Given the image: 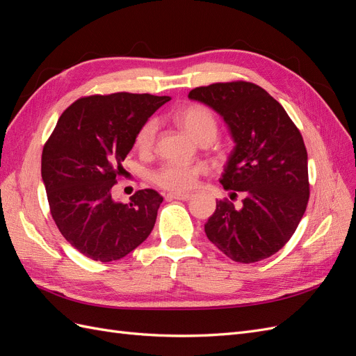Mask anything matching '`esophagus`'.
I'll list each match as a JSON object with an SVG mask.
<instances>
[{"label":"esophagus","mask_w":356,"mask_h":356,"mask_svg":"<svg viewBox=\"0 0 356 356\" xmlns=\"http://www.w3.org/2000/svg\"><path fill=\"white\" fill-rule=\"evenodd\" d=\"M191 193H169L168 199H178V200H188L191 199Z\"/></svg>","instance_id":"esophagus-1"}]
</instances>
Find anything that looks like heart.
Returning <instances> with one entry per match:
<instances>
[{
	"instance_id": "b5f03b06",
	"label": "heart",
	"mask_w": 356,
	"mask_h": 356,
	"mask_svg": "<svg viewBox=\"0 0 356 356\" xmlns=\"http://www.w3.org/2000/svg\"><path fill=\"white\" fill-rule=\"evenodd\" d=\"M175 123L195 138L197 143H212L218 134V120L208 106L200 104L187 105L175 113ZM159 126L156 120L145 122L135 136V147L138 152L148 153L154 147ZM203 172L202 166L186 165L178 161H168L153 172V181L165 190L187 191L196 184L199 175Z\"/></svg>"
}]
</instances>
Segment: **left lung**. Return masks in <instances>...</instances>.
I'll return each mask as SVG.
<instances>
[{"instance_id": "obj_1", "label": "left lung", "mask_w": 356, "mask_h": 356, "mask_svg": "<svg viewBox=\"0 0 356 356\" xmlns=\"http://www.w3.org/2000/svg\"><path fill=\"white\" fill-rule=\"evenodd\" d=\"M188 98L227 124L234 148L220 182L232 196L243 195L241 209L218 200L204 233L233 261L264 260L289 241L307 207L303 136L284 106L254 83H215L193 89Z\"/></svg>"}]
</instances>
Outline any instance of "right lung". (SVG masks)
I'll use <instances>...</instances> for the list:
<instances>
[{
	"label": "right lung",
	"mask_w": 356,
	"mask_h": 356,
	"mask_svg": "<svg viewBox=\"0 0 356 356\" xmlns=\"http://www.w3.org/2000/svg\"><path fill=\"white\" fill-rule=\"evenodd\" d=\"M169 96L93 95L62 113L42 148L41 178L51 217L77 251L95 261L120 260L152 233L160 203L156 190H138L129 203L111 190L135 136Z\"/></svg>",
	"instance_id": "right-lung-1"
}]
</instances>
